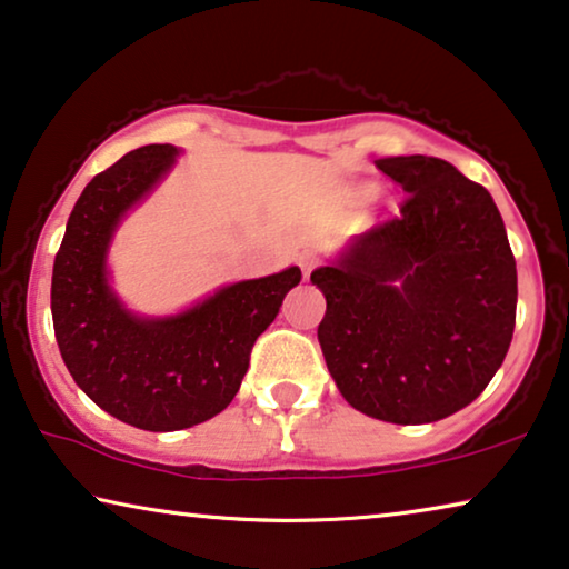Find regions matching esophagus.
Returning a JSON list of instances; mask_svg holds the SVG:
<instances>
[{
	"label": "esophagus",
	"mask_w": 569,
	"mask_h": 569,
	"mask_svg": "<svg viewBox=\"0 0 569 569\" xmlns=\"http://www.w3.org/2000/svg\"><path fill=\"white\" fill-rule=\"evenodd\" d=\"M299 266H301V270H303V276H311V270H315L317 266H319V260H317V254H311V252H303V254H299Z\"/></svg>",
	"instance_id": "34e87169"
}]
</instances>
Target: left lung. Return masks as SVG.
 I'll return each mask as SVG.
<instances>
[{"instance_id": "obj_1", "label": "left lung", "mask_w": 569, "mask_h": 569, "mask_svg": "<svg viewBox=\"0 0 569 569\" xmlns=\"http://www.w3.org/2000/svg\"><path fill=\"white\" fill-rule=\"evenodd\" d=\"M376 167L407 201L311 273L327 299L317 338L350 407L422 426L475 402L506 361L516 260L492 196L453 164L412 154Z\"/></svg>"}]
</instances>
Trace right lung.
<instances>
[{
	"instance_id": "right-lung-1",
	"label": "right lung",
	"mask_w": 569,
	"mask_h": 569,
	"mask_svg": "<svg viewBox=\"0 0 569 569\" xmlns=\"http://www.w3.org/2000/svg\"><path fill=\"white\" fill-rule=\"evenodd\" d=\"M178 154L172 143H149L92 178L67 221L51 281L56 342L77 387L108 415L151 433L193 428L227 410L254 340L301 281L291 266L216 288L178 315L143 317L126 307L110 283V242Z\"/></svg>"
}]
</instances>
